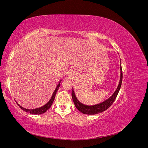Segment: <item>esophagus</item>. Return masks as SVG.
<instances>
[{"instance_id":"34e87169","label":"esophagus","mask_w":148,"mask_h":148,"mask_svg":"<svg viewBox=\"0 0 148 148\" xmlns=\"http://www.w3.org/2000/svg\"><path fill=\"white\" fill-rule=\"evenodd\" d=\"M69 76H70V77H73V73H69Z\"/></svg>"}]
</instances>
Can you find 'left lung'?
Returning <instances> with one entry per match:
<instances>
[{"mask_svg": "<svg viewBox=\"0 0 148 148\" xmlns=\"http://www.w3.org/2000/svg\"><path fill=\"white\" fill-rule=\"evenodd\" d=\"M122 66L120 65V82L119 83L117 89L115 91L114 94L112 95L108 99H106L105 101H103L99 104H97L93 106H87L84 105L82 103L80 102L78 99L76 97L75 92L73 91V88H72V91H71V96H72V99L73 102L75 104V107L77 109L81 112L82 113L88 115H95L99 113H101L102 112L107 110L109 107L113 104L115 99L117 97V96L119 92V90L122 85Z\"/></svg>", "mask_w": 148, "mask_h": 148, "instance_id": "1", "label": "left lung"}]
</instances>
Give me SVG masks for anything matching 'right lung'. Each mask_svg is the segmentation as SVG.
I'll use <instances>...</instances> for the list:
<instances>
[{
  "label": "right lung",
  "mask_w": 148,
  "mask_h": 148,
  "mask_svg": "<svg viewBox=\"0 0 148 148\" xmlns=\"http://www.w3.org/2000/svg\"><path fill=\"white\" fill-rule=\"evenodd\" d=\"M62 80H60V81L59 82V84H57V86L56 88V89L54 90V91H53V94H52V96L51 98V99L49 101V102L47 103H46V104L45 105H44L43 106L41 107H39V108H36V109H25L24 108V107H21V106H20L18 103L16 102V104H18V106L20 108L25 111L26 112H28V113H30V114H34V115H39V114H44L50 108V107H51L52 103L53 102V101H54V99H55V96H56V95L57 93V91L58 90V89L60 87V82H61Z\"/></svg>",
  "instance_id": "obj_1"
}]
</instances>
